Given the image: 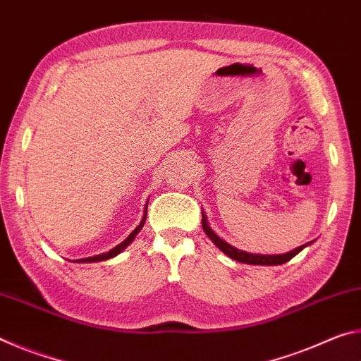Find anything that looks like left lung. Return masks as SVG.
<instances>
[{"mask_svg": "<svg viewBox=\"0 0 361 361\" xmlns=\"http://www.w3.org/2000/svg\"><path fill=\"white\" fill-rule=\"evenodd\" d=\"M202 228L205 231V234L209 235V239L215 243V245L221 250L224 255H228L229 258L239 261V262H245V264H258V266H277V264H283V262L290 261L293 256H296L299 252L304 247H307V243L305 245H301L293 250L290 253H285V255H252V253H247V252H240V250L234 248L232 245H229L228 242H224L223 239H219V237L215 234L210 229L209 223H207V218L202 213Z\"/></svg>", "mask_w": 361, "mask_h": 361, "instance_id": "obj_1", "label": "left lung"}]
</instances>
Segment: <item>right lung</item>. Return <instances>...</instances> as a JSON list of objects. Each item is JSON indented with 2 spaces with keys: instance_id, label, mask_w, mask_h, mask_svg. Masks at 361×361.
I'll list each match as a JSON object with an SVG mask.
<instances>
[{
  "instance_id": "right-lung-1",
  "label": "right lung",
  "mask_w": 361,
  "mask_h": 361,
  "mask_svg": "<svg viewBox=\"0 0 361 361\" xmlns=\"http://www.w3.org/2000/svg\"><path fill=\"white\" fill-rule=\"evenodd\" d=\"M145 213H146V210H145ZM145 219H146V215L143 216V219H142V223H140L135 229L132 231V234L127 237V239L122 242V243H119L118 247H114L113 250H109L108 253H103V255H99V256H92V258H84V259H78V262H97V261H105V259H108V258H113V256H116L118 253H121L122 250H124L127 245H129V243L135 239V235L138 234L140 232V229L143 228V224H145Z\"/></svg>"
}]
</instances>
